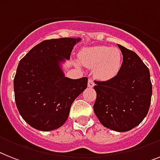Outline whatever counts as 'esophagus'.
I'll return each mask as SVG.
<instances>
[{"instance_id": "obj_1", "label": "esophagus", "mask_w": 160, "mask_h": 160, "mask_svg": "<svg viewBox=\"0 0 160 160\" xmlns=\"http://www.w3.org/2000/svg\"><path fill=\"white\" fill-rule=\"evenodd\" d=\"M88 85L89 88H93L95 85V83H94V81L92 80V79L90 78L89 80H88Z\"/></svg>"}]
</instances>
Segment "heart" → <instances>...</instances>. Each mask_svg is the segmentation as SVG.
Wrapping results in <instances>:
<instances>
[{"label":"heart","mask_w":160,"mask_h":160,"mask_svg":"<svg viewBox=\"0 0 160 160\" xmlns=\"http://www.w3.org/2000/svg\"><path fill=\"white\" fill-rule=\"evenodd\" d=\"M79 61L88 68H94L97 79L106 81L113 78L121 69L122 55L119 49L96 46L82 49L78 54Z\"/></svg>","instance_id":"b5f03b06"}]
</instances>
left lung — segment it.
Returning a JSON list of instances; mask_svg holds the SVG:
<instances>
[{
	"instance_id": "left-lung-1",
	"label": "left lung",
	"mask_w": 160,
	"mask_h": 160,
	"mask_svg": "<svg viewBox=\"0 0 160 160\" xmlns=\"http://www.w3.org/2000/svg\"><path fill=\"white\" fill-rule=\"evenodd\" d=\"M122 54L119 72L107 81H95L93 109L103 126L116 132L132 130L150 109L152 84L150 71L134 52L118 45Z\"/></svg>"
}]
</instances>
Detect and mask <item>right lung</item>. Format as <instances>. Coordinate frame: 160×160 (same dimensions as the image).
Returning a JSON list of instances; mask_svg holds the SVG:
<instances>
[{
	"label": "right lung",
	"instance_id": "add662e5",
	"mask_svg": "<svg viewBox=\"0 0 160 160\" xmlns=\"http://www.w3.org/2000/svg\"><path fill=\"white\" fill-rule=\"evenodd\" d=\"M80 41L79 38L45 40L18 63L14 99L22 118L33 128L47 132L61 127L72 102L88 87V78H68L60 68Z\"/></svg>",
	"mask_w": 160,
	"mask_h": 160
}]
</instances>
